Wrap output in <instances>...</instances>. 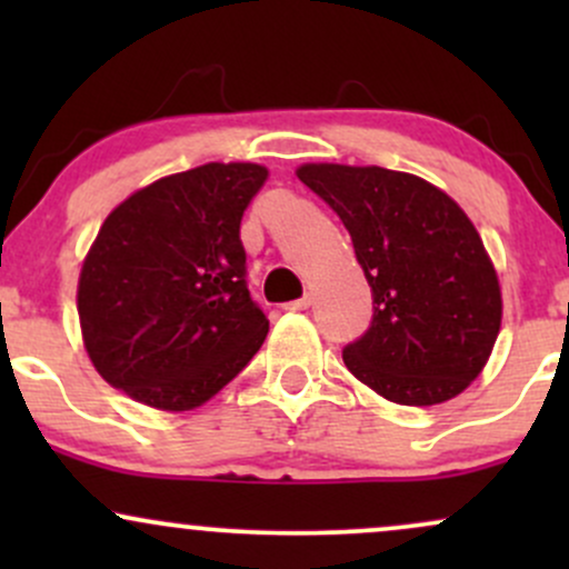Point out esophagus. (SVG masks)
Returning <instances> with one entry per match:
<instances>
[{"mask_svg":"<svg viewBox=\"0 0 569 569\" xmlns=\"http://www.w3.org/2000/svg\"><path fill=\"white\" fill-rule=\"evenodd\" d=\"M310 293H305V297H299V299H293V302H289L286 305V310H307V307H310Z\"/></svg>","mask_w":569,"mask_h":569,"instance_id":"34e87169","label":"esophagus"}]
</instances>
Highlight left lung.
<instances>
[{"label": "left lung", "instance_id": "obj_1", "mask_svg": "<svg viewBox=\"0 0 569 569\" xmlns=\"http://www.w3.org/2000/svg\"><path fill=\"white\" fill-rule=\"evenodd\" d=\"M299 181L342 219L375 299L369 329L342 361L388 401L430 407L485 369L500 331V286L462 208L388 168L302 166Z\"/></svg>", "mask_w": 569, "mask_h": 569}]
</instances>
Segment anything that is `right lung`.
I'll use <instances>...</instances> for the list:
<instances>
[{"label":"right lung","instance_id":"1","mask_svg":"<svg viewBox=\"0 0 569 569\" xmlns=\"http://www.w3.org/2000/svg\"><path fill=\"white\" fill-rule=\"evenodd\" d=\"M267 179L208 162L139 189L82 264L77 310L90 361L149 407H200L262 348L270 321L246 283L240 219Z\"/></svg>","mask_w":569,"mask_h":569}]
</instances>
